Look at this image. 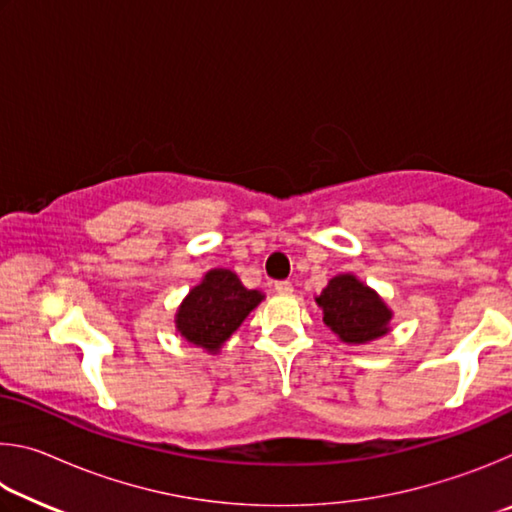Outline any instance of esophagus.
Returning <instances> with one entry per match:
<instances>
[{"instance_id": "esophagus-1", "label": "esophagus", "mask_w": 512, "mask_h": 512, "mask_svg": "<svg viewBox=\"0 0 512 512\" xmlns=\"http://www.w3.org/2000/svg\"><path fill=\"white\" fill-rule=\"evenodd\" d=\"M273 289H275V293H282V296H289V293L293 291V284H291L289 280H280V282L273 284Z\"/></svg>"}]
</instances>
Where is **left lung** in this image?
I'll use <instances>...</instances> for the list:
<instances>
[{
  "mask_svg": "<svg viewBox=\"0 0 512 512\" xmlns=\"http://www.w3.org/2000/svg\"><path fill=\"white\" fill-rule=\"evenodd\" d=\"M323 309V320L343 343L361 345L388 334L393 311L377 296V291L366 287L350 273L336 275L316 298Z\"/></svg>",
  "mask_w": 512,
  "mask_h": 512,
  "instance_id": "8db88e82",
  "label": "left lung"
}]
</instances>
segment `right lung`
<instances>
[{"instance_id": "obj_1", "label": "right lung", "mask_w": 512, "mask_h": 512, "mask_svg": "<svg viewBox=\"0 0 512 512\" xmlns=\"http://www.w3.org/2000/svg\"><path fill=\"white\" fill-rule=\"evenodd\" d=\"M262 300V291L246 289L237 273L228 268H212L178 307L176 329L196 348L219 352Z\"/></svg>"}]
</instances>
